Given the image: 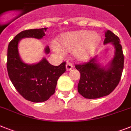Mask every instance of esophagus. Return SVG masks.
<instances>
[{"label": "esophagus", "mask_w": 131, "mask_h": 131, "mask_svg": "<svg viewBox=\"0 0 131 131\" xmlns=\"http://www.w3.org/2000/svg\"><path fill=\"white\" fill-rule=\"evenodd\" d=\"M73 68V66L70 63H67L66 64V70L67 71H70Z\"/></svg>", "instance_id": "obj_1"}]
</instances>
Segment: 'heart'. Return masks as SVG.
I'll return each instance as SVG.
<instances>
[{"mask_svg": "<svg viewBox=\"0 0 131 131\" xmlns=\"http://www.w3.org/2000/svg\"><path fill=\"white\" fill-rule=\"evenodd\" d=\"M59 44L53 43L51 49L58 55L63 51H73V57L80 61H86L96 52L100 44V37L97 33L89 31H71L61 34L58 38Z\"/></svg>", "mask_w": 131, "mask_h": 131, "instance_id": "obj_1", "label": "heart"}]
</instances>
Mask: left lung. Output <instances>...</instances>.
Wrapping results in <instances>:
<instances>
[{"label": "left lung", "instance_id": "obj_1", "mask_svg": "<svg viewBox=\"0 0 131 131\" xmlns=\"http://www.w3.org/2000/svg\"><path fill=\"white\" fill-rule=\"evenodd\" d=\"M104 43H112L115 48L114 58L108 66H101L97 56L87 63L75 66L80 73L78 91L84 98L94 99L108 96L115 89L121 78L124 55L119 38L108 30Z\"/></svg>", "mask_w": 131, "mask_h": 131}]
</instances>
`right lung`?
<instances>
[{
	"label": "right lung",
	"mask_w": 131,
	"mask_h": 131,
	"mask_svg": "<svg viewBox=\"0 0 131 131\" xmlns=\"http://www.w3.org/2000/svg\"><path fill=\"white\" fill-rule=\"evenodd\" d=\"M47 28L21 31L10 42L7 51V71L9 78L18 92L33 102H45L55 93L58 80L66 72V62L58 66L51 65L45 58L35 64H27L19 56L18 45L23 38L42 39ZM50 52L48 46L45 53Z\"/></svg>",
	"instance_id": "right-lung-1"
}]
</instances>
